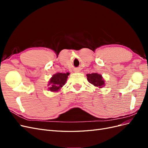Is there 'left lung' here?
I'll use <instances>...</instances> for the list:
<instances>
[{
  "label": "left lung",
  "instance_id": "8db88e82",
  "mask_svg": "<svg viewBox=\"0 0 148 148\" xmlns=\"http://www.w3.org/2000/svg\"><path fill=\"white\" fill-rule=\"evenodd\" d=\"M88 81L98 88H102L104 85V81L102 79V76L97 73L87 74Z\"/></svg>",
  "mask_w": 148,
  "mask_h": 148
}]
</instances>
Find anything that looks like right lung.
I'll use <instances>...</instances> for the list:
<instances>
[{
  "label": "right lung",
  "mask_w": 148,
  "mask_h": 148,
  "mask_svg": "<svg viewBox=\"0 0 148 148\" xmlns=\"http://www.w3.org/2000/svg\"><path fill=\"white\" fill-rule=\"evenodd\" d=\"M69 73H57V74L53 75L49 82V90L51 91H59L60 88L65 84L68 78V76Z\"/></svg>",
  "instance_id": "1"
}]
</instances>
